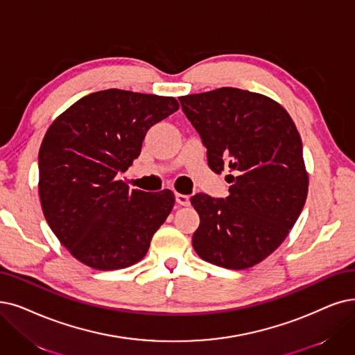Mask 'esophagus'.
<instances>
[{"instance_id": "1", "label": "esophagus", "mask_w": 355, "mask_h": 355, "mask_svg": "<svg viewBox=\"0 0 355 355\" xmlns=\"http://www.w3.org/2000/svg\"><path fill=\"white\" fill-rule=\"evenodd\" d=\"M176 198V202L179 205H183V207H188L191 202H189V196L188 195H183V193H176L175 195Z\"/></svg>"}]
</instances>
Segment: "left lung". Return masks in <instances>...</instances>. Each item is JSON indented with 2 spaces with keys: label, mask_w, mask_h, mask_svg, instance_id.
<instances>
[{
  "label": "left lung",
  "mask_w": 355,
  "mask_h": 355,
  "mask_svg": "<svg viewBox=\"0 0 355 355\" xmlns=\"http://www.w3.org/2000/svg\"><path fill=\"white\" fill-rule=\"evenodd\" d=\"M207 148L208 166L233 175L227 198L196 193L192 246L204 261L245 269L269 257L304 207L309 178L299 131L287 110L259 93L221 87L179 97Z\"/></svg>",
  "instance_id": "obj_1"
}]
</instances>
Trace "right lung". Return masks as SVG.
<instances>
[{"label":"right lung","mask_w":355,"mask_h":355,"mask_svg":"<svg viewBox=\"0 0 355 355\" xmlns=\"http://www.w3.org/2000/svg\"><path fill=\"white\" fill-rule=\"evenodd\" d=\"M178 109L175 97L109 89L84 96L49 126L37 159L40 204L84 265L112 271L146 257L175 195L131 191L116 176L138 157L151 126Z\"/></svg>","instance_id":"right-lung-1"}]
</instances>
